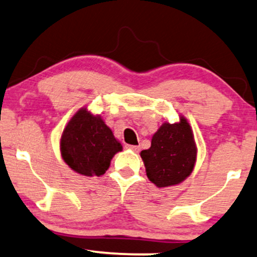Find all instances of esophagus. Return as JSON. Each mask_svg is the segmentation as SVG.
I'll list each match as a JSON object with an SVG mask.
<instances>
[{
    "label": "esophagus",
    "instance_id": "1",
    "mask_svg": "<svg viewBox=\"0 0 257 257\" xmlns=\"http://www.w3.org/2000/svg\"><path fill=\"white\" fill-rule=\"evenodd\" d=\"M126 148H129V149H132L133 152H135V153H139L140 152V146H126Z\"/></svg>",
    "mask_w": 257,
    "mask_h": 257
}]
</instances>
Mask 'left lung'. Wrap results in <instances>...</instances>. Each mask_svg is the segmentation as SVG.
Here are the masks:
<instances>
[{
	"instance_id": "1",
	"label": "left lung",
	"mask_w": 257,
	"mask_h": 257,
	"mask_svg": "<svg viewBox=\"0 0 257 257\" xmlns=\"http://www.w3.org/2000/svg\"><path fill=\"white\" fill-rule=\"evenodd\" d=\"M148 179L158 187L180 184L192 173L197 158L192 129L185 117L164 123L153 135L149 149L141 152Z\"/></svg>"
}]
</instances>
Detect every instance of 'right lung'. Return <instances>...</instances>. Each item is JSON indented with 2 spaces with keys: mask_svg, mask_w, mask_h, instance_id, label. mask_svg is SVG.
Wrapping results in <instances>:
<instances>
[{
  "mask_svg": "<svg viewBox=\"0 0 257 257\" xmlns=\"http://www.w3.org/2000/svg\"><path fill=\"white\" fill-rule=\"evenodd\" d=\"M122 145L99 116L80 109L67 125L60 139L64 161L77 173L92 177L104 174L110 161Z\"/></svg>",
  "mask_w": 257,
  "mask_h": 257,
  "instance_id": "1",
  "label": "right lung"
}]
</instances>
